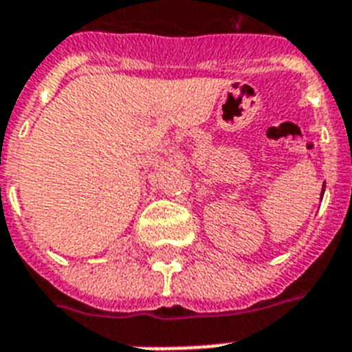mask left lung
Segmentation results:
<instances>
[{
  "label": "left lung",
  "instance_id": "obj_1",
  "mask_svg": "<svg viewBox=\"0 0 352 352\" xmlns=\"http://www.w3.org/2000/svg\"><path fill=\"white\" fill-rule=\"evenodd\" d=\"M323 190H325V184H323Z\"/></svg>",
  "mask_w": 352,
  "mask_h": 352
}]
</instances>
